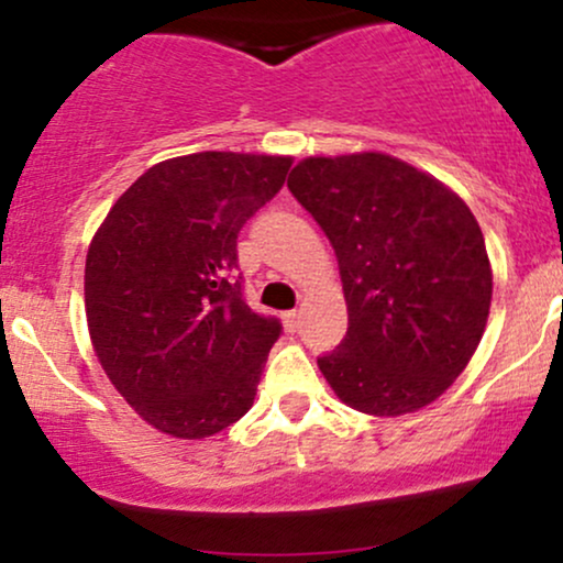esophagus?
<instances>
[{
    "label": "esophagus",
    "instance_id": "esophagus-1",
    "mask_svg": "<svg viewBox=\"0 0 563 563\" xmlns=\"http://www.w3.org/2000/svg\"><path fill=\"white\" fill-rule=\"evenodd\" d=\"M283 322H286L288 331L294 333L296 328H299V322H301V309H290V312L283 314Z\"/></svg>",
    "mask_w": 563,
    "mask_h": 563
}]
</instances>
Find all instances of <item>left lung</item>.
<instances>
[{"instance_id":"obj_1","label":"left lung","mask_w":563,"mask_h":563,"mask_svg":"<svg viewBox=\"0 0 563 563\" xmlns=\"http://www.w3.org/2000/svg\"><path fill=\"white\" fill-rule=\"evenodd\" d=\"M288 190L331 241L349 328L318 365L341 402L405 416L479 346L493 301L484 235L450 187L384 153L303 158Z\"/></svg>"}]
</instances>
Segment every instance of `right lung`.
<instances>
[{"instance_id": "obj_1", "label": "right lung", "mask_w": 563, "mask_h": 563, "mask_svg": "<svg viewBox=\"0 0 563 563\" xmlns=\"http://www.w3.org/2000/svg\"><path fill=\"white\" fill-rule=\"evenodd\" d=\"M290 164L219 151L164 161L95 232L84 269L95 354L164 434L211 437L254 405L283 325L243 299L238 232L277 196Z\"/></svg>"}]
</instances>
